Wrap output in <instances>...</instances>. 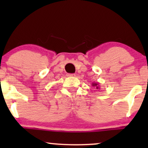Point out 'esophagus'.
<instances>
[{
	"label": "esophagus",
	"instance_id": "obj_1",
	"mask_svg": "<svg viewBox=\"0 0 148 148\" xmlns=\"http://www.w3.org/2000/svg\"><path fill=\"white\" fill-rule=\"evenodd\" d=\"M68 77H73L75 76V74H73V73H68L67 75H66Z\"/></svg>",
	"mask_w": 148,
	"mask_h": 148
}]
</instances>
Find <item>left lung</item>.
I'll return each mask as SVG.
<instances>
[{
  "label": "left lung",
  "mask_w": 148,
  "mask_h": 148,
  "mask_svg": "<svg viewBox=\"0 0 148 148\" xmlns=\"http://www.w3.org/2000/svg\"><path fill=\"white\" fill-rule=\"evenodd\" d=\"M92 86L93 87H95L97 90H100V86H99V83H92Z\"/></svg>",
  "instance_id": "left-lung-1"
}]
</instances>
